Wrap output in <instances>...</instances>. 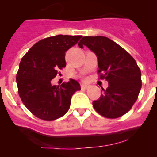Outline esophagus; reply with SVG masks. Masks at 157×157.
I'll return each instance as SVG.
<instances>
[{
    "label": "esophagus",
    "mask_w": 157,
    "mask_h": 157,
    "mask_svg": "<svg viewBox=\"0 0 157 157\" xmlns=\"http://www.w3.org/2000/svg\"><path fill=\"white\" fill-rule=\"evenodd\" d=\"M88 87H89V85H87V84H85V83H82V84H81V88L82 89L86 90V89H88Z\"/></svg>",
    "instance_id": "34e87169"
}]
</instances>
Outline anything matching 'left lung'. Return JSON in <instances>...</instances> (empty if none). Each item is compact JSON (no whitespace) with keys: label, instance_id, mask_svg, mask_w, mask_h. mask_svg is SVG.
Instances as JSON below:
<instances>
[{"label":"left lung","instance_id":"8db88e82","mask_svg":"<svg viewBox=\"0 0 157 157\" xmlns=\"http://www.w3.org/2000/svg\"><path fill=\"white\" fill-rule=\"evenodd\" d=\"M88 47L98 56L101 79L109 82L106 90L93 102L101 116L116 119L125 115L137 101L141 88V70L135 59L117 43L103 36L83 37L78 46Z\"/></svg>","mask_w":157,"mask_h":157}]
</instances>
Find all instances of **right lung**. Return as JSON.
<instances>
[{"instance_id":"obj_1","label":"right lung","mask_w":157,"mask_h":157,"mask_svg":"<svg viewBox=\"0 0 157 157\" xmlns=\"http://www.w3.org/2000/svg\"><path fill=\"white\" fill-rule=\"evenodd\" d=\"M81 35H59L37 41L22 58L16 74L18 93L23 105L36 117L55 120L70 108L72 95L81 90L70 78L60 86L52 85L59 70L66 67L65 52L74 46Z\"/></svg>"}]
</instances>
